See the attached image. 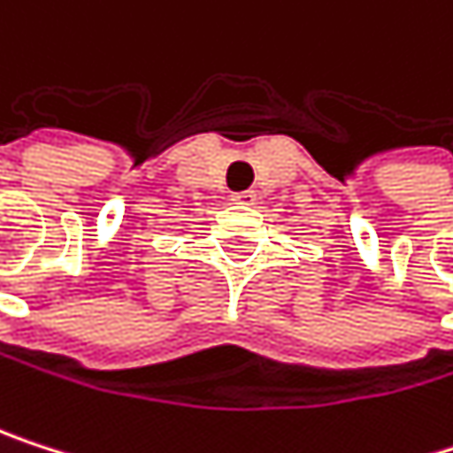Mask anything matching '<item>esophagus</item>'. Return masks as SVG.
<instances>
[{
    "label": "esophagus",
    "mask_w": 453,
    "mask_h": 453,
    "mask_svg": "<svg viewBox=\"0 0 453 453\" xmlns=\"http://www.w3.org/2000/svg\"><path fill=\"white\" fill-rule=\"evenodd\" d=\"M231 201H236V203H255L257 201V193L255 190H242V193H234Z\"/></svg>",
    "instance_id": "34e87169"
}]
</instances>
